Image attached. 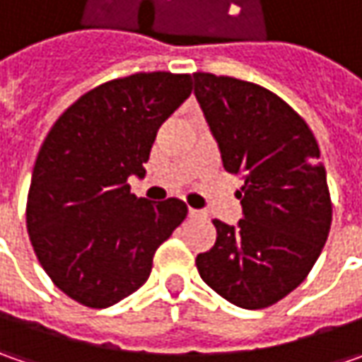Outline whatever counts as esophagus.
Instances as JSON below:
<instances>
[{
	"mask_svg": "<svg viewBox=\"0 0 362 362\" xmlns=\"http://www.w3.org/2000/svg\"><path fill=\"white\" fill-rule=\"evenodd\" d=\"M189 217H191V219H202V217H205V214H203V211H199V209H193V207H189Z\"/></svg>",
	"mask_w": 362,
	"mask_h": 362,
	"instance_id": "34e87169",
	"label": "esophagus"
}]
</instances>
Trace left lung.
<instances>
[{
  "label": "left lung",
  "mask_w": 362,
  "mask_h": 362,
  "mask_svg": "<svg viewBox=\"0 0 362 362\" xmlns=\"http://www.w3.org/2000/svg\"><path fill=\"white\" fill-rule=\"evenodd\" d=\"M195 96L223 169L242 175L243 219H214L216 245L195 264L203 282L247 310L288 296L327 243L332 203L313 131L280 96L238 78L195 72Z\"/></svg>",
  "instance_id": "1"
}]
</instances>
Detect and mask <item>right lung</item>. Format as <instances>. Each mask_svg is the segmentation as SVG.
I'll list each match as a JSON object with an SVG mask.
<instances>
[{
	"instance_id": "obj_1",
	"label": "right lung",
	"mask_w": 362,
	"mask_h": 362,
	"mask_svg": "<svg viewBox=\"0 0 362 362\" xmlns=\"http://www.w3.org/2000/svg\"><path fill=\"white\" fill-rule=\"evenodd\" d=\"M189 74L141 72L80 96L37 153L25 221L42 268L66 296L108 308L145 284L160 243L187 216L131 193L159 127L193 90Z\"/></svg>"
}]
</instances>
